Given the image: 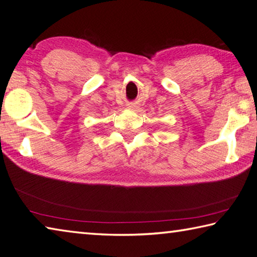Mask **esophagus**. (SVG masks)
Instances as JSON below:
<instances>
[{
	"label": "esophagus",
	"mask_w": 257,
	"mask_h": 257,
	"mask_svg": "<svg viewBox=\"0 0 257 257\" xmlns=\"http://www.w3.org/2000/svg\"><path fill=\"white\" fill-rule=\"evenodd\" d=\"M132 107H133V106H132Z\"/></svg>",
	"instance_id": "obj_1"
}]
</instances>
